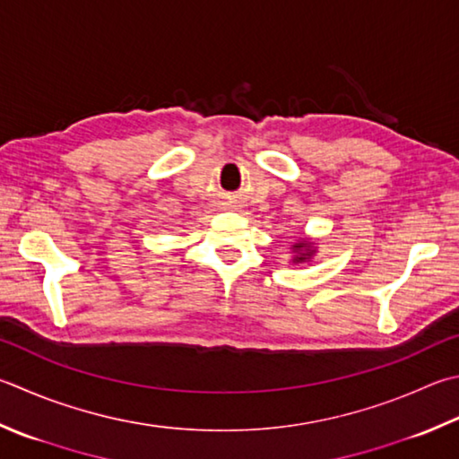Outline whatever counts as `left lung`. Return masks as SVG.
Masks as SVG:
<instances>
[{"label": "left lung", "instance_id": "left-lung-1", "mask_svg": "<svg viewBox=\"0 0 459 459\" xmlns=\"http://www.w3.org/2000/svg\"><path fill=\"white\" fill-rule=\"evenodd\" d=\"M291 249L296 252V257H293V262H296V264L306 262V259H309L311 255L316 254L314 244H311V241H307V239H301V241H298V244H293Z\"/></svg>", "mask_w": 459, "mask_h": 459}]
</instances>
